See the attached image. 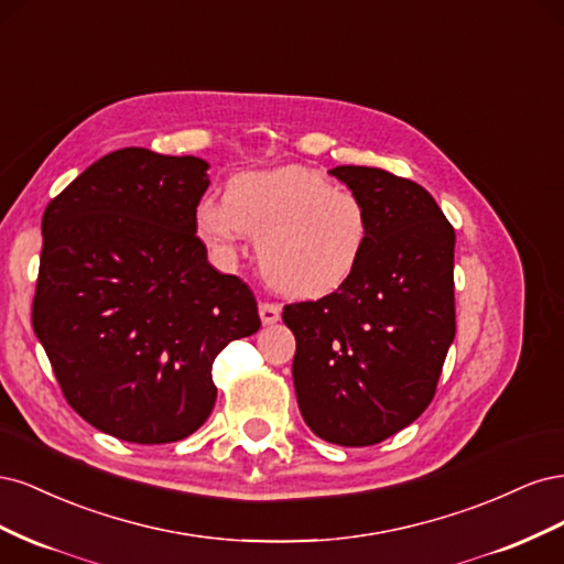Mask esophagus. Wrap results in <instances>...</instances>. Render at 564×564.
I'll list each match as a JSON object with an SVG mask.
<instances>
[{
	"label": "esophagus",
	"mask_w": 564,
	"mask_h": 564,
	"mask_svg": "<svg viewBox=\"0 0 564 564\" xmlns=\"http://www.w3.org/2000/svg\"><path fill=\"white\" fill-rule=\"evenodd\" d=\"M259 315H261L263 324H275L282 317V308H280L278 303H261L259 305Z\"/></svg>",
	"instance_id": "34e87169"
}]
</instances>
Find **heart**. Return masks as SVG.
<instances>
[{
	"label": "heart",
	"mask_w": 564,
	"mask_h": 564,
	"mask_svg": "<svg viewBox=\"0 0 564 564\" xmlns=\"http://www.w3.org/2000/svg\"><path fill=\"white\" fill-rule=\"evenodd\" d=\"M197 230L209 247L232 251L245 235L268 282L282 294L319 299L344 286L369 242L362 199L305 166L245 172L228 181L226 199H204Z\"/></svg>",
	"instance_id": "heart-1"
}]
</instances>
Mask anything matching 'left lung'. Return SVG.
Masks as SVG:
<instances>
[{"label": "left lung", "instance_id": "left-lung-1", "mask_svg": "<svg viewBox=\"0 0 564 564\" xmlns=\"http://www.w3.org/2000/svg\"><path fill=\"white\" fill-rule=\"evenodd\" d=\"M362 199L369 242L352 278L319 301L284 305L296 336L294 388L311 431L369 447L416 421L456 334L449 220L414 181L373 166L329 172Z\"/></svg>", "mask_w": 564, "mask_h": 564}]
</instances>
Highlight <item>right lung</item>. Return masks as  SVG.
I'll return each mask as SVG.
<instances>
[{
    "mask_svg": "<svg viewBox=\"0 0 564 564\" xmlns=\"http://www.w3.org/2000/svg\"><path fill=\"white\" fill-rule=\"evenodd\" d=\"M207 169L115 150L42 216L32 327L75 412L135 445L195 433L216 402V355L261 327L251 289L209 265L195 235Z\"/></svg>",
    "mask_w": 564,
    "mask_h": 564,
    "instance_id": "obj_1",
    "label": "right lung"
}]
</instances>
